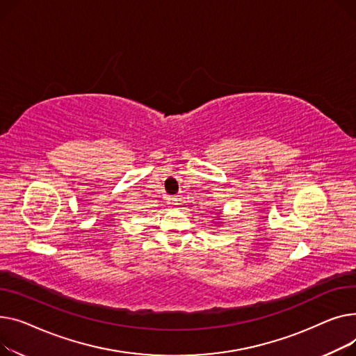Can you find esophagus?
<instances>
[{
    "instance_id": "esophagus-1",
    "label": "esophagus",
    "mask_w": 356,
    "mask_h": 356,
    "mask_svg": "<svg viewBox=\"0 0 356 356\" xmlns=\"http://www.w3.org/2000/svg\"><path fill=\"white\" fill-rule=\"evenodd\" d=\"M178 200H179V198L172 197V198H170V204H171V205H178Z\"/></svg>"
}]
</instances>
